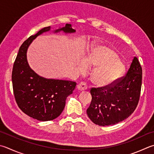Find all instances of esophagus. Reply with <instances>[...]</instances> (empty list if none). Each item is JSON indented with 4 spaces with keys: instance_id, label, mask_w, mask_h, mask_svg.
Masks as SVG:
<instances>
[{
    "instance_id": "34e87169",
    "label": "esophagus",
    "mask_w": 154,
    "mask_h": 154,
    "mask_svg": "<svg viewBox=\"0 0 154 154\" xmlns=\"http://www.w3.org/2000/svg\"><path fill=\"white\" fill-rule=\"evenodd\" d=\"M88 88V86H87L86 83L84 82H81L79 84L77 85V89L80 91L85 90Z\"/></svg>"
}]
</instances>
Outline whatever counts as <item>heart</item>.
<instances>
[{"instance_id":"obj_1","label":"heart","mask_w":154,"mask_h":154,"mask_svg":"<svg viewBox=\"0 0 154 154\" xmlns=\"http://www.w3.org/2000/svg\"><path fill=\"white\" fill-rule=\"evenodd\" d=\"M88 65L96 66L91 73V80L97 86L110 85L123 75L125 66L115 50L107 47H98L89 53L86 61L79 65L81 71H85Z\"/></svg>"}]
</instances>
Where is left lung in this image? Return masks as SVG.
<instances>
[{
    "instance_id": "8db88e82",
    "label": "left lung",
    "mask_w": 154,
    "mask_h": 154,
    "mask_svg": "<svg viewBox=\"0 0 154 154\" xmlns=\"http://www.w3.org/2000/svg\"><path fill=\"white\" fill-rule=\"evenodd\" d=\"M141 84L142 68L135 57L125 76L110 85L91 89L88 117L94 124L103 127L124 121L137 106Z\"/></svg>"
}]
</instances>
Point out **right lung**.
<instances>
[{
  "mask_svg": "<svg viewBox=\"0 0 154 154\" xmlns=\"http://www.w3.org/2000/svg\"><path fill=\"white\" fill-rule=\"evenodd\" d=\"M50 29V26L44 27L21 44L12 71L13 94L19 108L27 115L40 121L57 118L64 110L66 97L76 86V83L71 81L40 77L29 66L26 57L27 48L38 35ZM61 30L65 33L75 32L71 24H66L55 32Z\"/></svg>",
  "mask_w": 154,
  "mask_h": 154,
  "instance_id": "add662e5",
  "label": "right lung"
}]
</instances>
